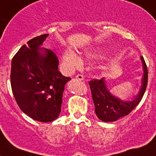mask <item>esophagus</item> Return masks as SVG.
<instances>
[{
    "label": "esophagus",
    "instance_id": "1",
    "mask_svg": "<svg viewBox=\"0 0 156 156\" xmlns=\"http://www.w3.org/2000/svg\"><path fill=\"white\" fill-rule=\"evenodd\" d=\"M75 78L78 79V80H83L84 79V76L82 75V74H77L75 76Z\"/></svg>",
    "mask_w": 156,
    "mask_h": 156
}]
</instances>
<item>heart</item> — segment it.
<instances>
[{"mask_svg":"<svg viewBox=\"0 0 156 156\" xmlns=\"http://www.w3.org/2000/svg\"><path fill=\"white\" fill-rule=\"evenodd\" d=\"M99 55H100L99 53L95 51L86 52V56L89 58H96ZM62 60L70 68L78 67L81 65L80 58H78L75 54L72 53V52H66L62 56Z\"/></svg>","mask_w":156,"mask_h":156,"instance_id":"obj_1","label":"heart"}]
</instances>
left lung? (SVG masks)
Wrapping results in <instances>:
<instances>
[{
	"instance_id": "8db88e82",
	"label": "left lung",
	"mask_w": 156,
	"mask_h": 156,
	"mask_svg": "<svg viewBox=\"0 0 156 156\" xmlns=\"http://www.w3.org/2000/svg\"><path fill=\"white\" fill-rule=\"evenodd\" d=\"M141 60L144 68L142 86L140 93L133 100L123 101L119 98L112 96L108 92L103 78L100 80L93 79L89 82L95 106V112L100 120L105 122L116 121L120 117L129 115L140 102L147 85V65L143 57H141Z\"/></svg>"
}]
</instances>
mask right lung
<instances>
[{"label": "right lung", "mask_w": 156, "mask_h": 156, "mask_svg": "<svg viewBox=\"0 0 156 156\" xmlns=\"http://www.w3.org/2000/svg\"><path fill=\"white\" fill-rule=\"evenodd\" d=\"M48 34L35 37L22 46L12 60L11 86L16 101L34 120L51 122L61 112L64 86L70 78L58 70V59L49 49L40 52Z\"/></svg>", "instance_id": "obj_1"}]
</instances>
